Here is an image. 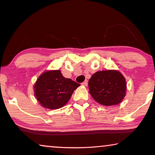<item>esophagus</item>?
<instances>
[{
  "mask_svg": "<svg viewBox=\"0 0 155 155\" xmlns=\"http://www.w3.org/2000/svg\"><path fill=\"white\" fill-rule=\"evenodd\" d=\"M87 84H88L87 80H85V81H84V82L82 83V85H84V86H87Z\"/></svg>",
  "mask_w": 155,
  "mask_h": 155,
  "instance_id": "obj_1",
  "label": "esophagus"
}]
</instances>
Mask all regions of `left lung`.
<instances>
[{
	"mask_svg": "<svg viewBox=\"0 0 155 155\" xmlns=\"http://www.w3.org/2000/svg\"><path fill=\"white\" fill-rule=\"evenodd\" d=\"M88 86L93 99L104 106L118 104L126 96V80L116 71L97 72L89 80Z\"/></svg>",
	"mask_w": 155,
	"mask_h": 155,
	"instance_id": "left-lung-1",
	"label": "left lung"
}]
</instances>
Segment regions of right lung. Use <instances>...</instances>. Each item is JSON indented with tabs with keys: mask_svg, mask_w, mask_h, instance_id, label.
<instances>
[{
	"mask_svg": "<svg viewBox=\"0 0 155 155\" xmlns=\"http://www.w3.org/2000/svg\"><path fill=\"white\" fill-rule=\"evenodd\" d=\"M80 84L63 76L60 71H47L40 75L35 85L37 99L44 107L57 109L63 107Z\"/></svg>",
	"mask_w": 155,
	"mask_h": 155,
	"instance_id": "1",
	"label": "right lung"
}]
</instances>
